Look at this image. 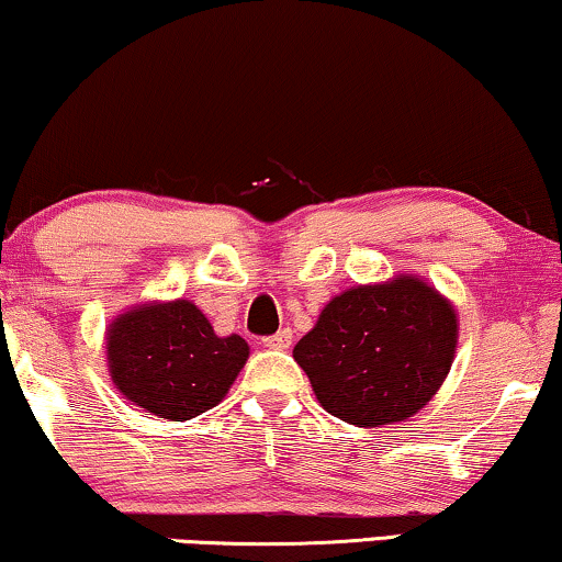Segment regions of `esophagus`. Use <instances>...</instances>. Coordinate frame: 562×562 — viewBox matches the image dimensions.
I'll use <instances>...</instances> for the list:
<instances>
[{
	"label": "esophagus",
	"mask_w": 562,
	"mask_h": 562,
	"mask_svg": "<svg viewBox=\"0 0 562 562\" xmlns=\"http://www.w3.org/2000/svg\"><path fill=\"white\" fill-rule=\"evenodd\" d=\"M265 345L269 350H288L290 345H293V331L290 329H280L272 337H265Z\"/></svg>",
	"instance_id": "1"
}]
</instances>
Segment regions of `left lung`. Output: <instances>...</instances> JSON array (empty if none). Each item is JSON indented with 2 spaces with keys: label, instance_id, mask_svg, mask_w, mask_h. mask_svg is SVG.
Here are the masks:
<instances>
[{
  "label": "left lung",
  "instance_id": "1",
  "mask_svg": "<svg viewBox=\"0 0 562 562\" xmlns=\"http://www.w3.org/2000/svg\"><path fill=\"white\" fill-rule=\"evenodd\" d=\"M457 314L417 277L331 297L293 358L339 420L375 428L407 420L451 371Z\"/></svg>",
  "mask_w": 562,
  "mask_h": 562
}]
</instances>
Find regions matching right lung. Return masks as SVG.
<instances>
[{
    "label": "right lung",
    "instance_id": "right-lung-1",
    "mask_svg": "<svg viewBox=\"0 0 562 562\" xmlns=\"http://www.w3.org/2000/svg\"><path fill=\"white\" fill-rule=\"evenodd\" d=\"M111 379L126 400L166 420H191L228 394L248 358L244 337H217L194 303L126 311L109 329Z\"/></svg>",
    "mask_w": 562,
    "mask_h": 562
}]
</instances>
